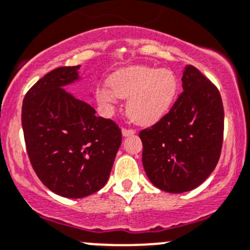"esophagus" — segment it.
I'll list each match as a JSON object with an SVG mask.
<instances>
[{
    "label": "esophagus",
    "mask_w": 250,
    "mask_h": 250,
    "mask_svg": "<svg viewBox=\"0 0 250 250\" xmlns=\"http://www.w3.org/2000/svg\"><path fill=\"white\" fill-rule=\"evenodd\" d=\"M134 133H135L134 129H130V128H122L123 137H128V135H132L134 134Z\"/></svg>",
    "instance_id": "1"
}]
</instances>
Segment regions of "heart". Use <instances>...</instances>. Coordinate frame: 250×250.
<instances>
[{
	"label": "heart",
	"mask_w": 250,
	"mask_h": 250,
	"mask_svg": "<svg viewBox=\"0 0 250 250\" xmlns=\"http://www.w3.org/2000/svg\"><path fill=\"white\" fill-rule=\"evenodd\" d=\"M178 82L169 69L132 66L101 82L96 100L107 115L115 111L120 99H128L127 113L139 125H152L161 120L176 99Z\"/></svg>",
	"instance_id": "b5f03b06"
}]
</instances>
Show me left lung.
Masks as SVG:
<instances>
[{"instance_id": "obj_1", "label": "left lung", "mask_w": 250, "mask_h": 250, "mask_svg": "<svg viewBox=\"0 0 250 250\" xmlns=\"http://www.w3.org/2000/svg\"><path fill=\"white\" fill-rule=\"evenodd\" d=\"M182 83L183 93L171 110L139 133L145 173L168 193L200 186L216 167L224 142L219 89L190 64L184 68Z\"/></svg>"}]
</instances>
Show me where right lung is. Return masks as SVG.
I'll return each mask as SVG.
<instances>
[{
	"instance_id": "add662e5",
	"label": "right lung",
	"mask_w": 250,
	"mask_h": 250,
	"mask_svg": "<svg viewBox=\"0 0 250 250\" xmlns=\"http://www.w3.org/2000/svg\"><path fill=\"white\" fill-rule=\"evenodd\" d=\"M79 66L58 67L25 94L21 127L34 171L51 192L88 197L107 182L122 143L121 128L98 117L63 86L78 81Z\"/></svg>"
}]
</instances>
